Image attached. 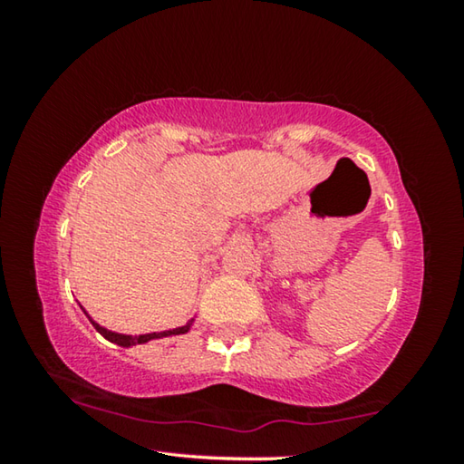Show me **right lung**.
<instances>
[{
	"label": "right lung",
	"mask_w": 464,
	"mask_h": 464,
	"mask_svg": "<svg viewBox=\"0 0 464 464\" xmlns=\"http://www.w3.org/2000/svg\"><path fill=\"white\" fill-rule=\"evenodd\" d=\"M83 313H85V311H83ZM85 315H88V313H85ZM88 319L92 321V325L96 327V332H98L100 335H104L108 342H112V343H116V345H122V348H130V345H137V343H147V342H151V340H161V337H171V335L188 334V332H190L192 324H194V319H190L186 325L176 327V329H166V332H153V334H140V335H127V334L110 332V329H106V327H102L100 324H96V321H93L90 315H88Z\"/></svg>",
	"instance_id": "1"
}]
</instances>
